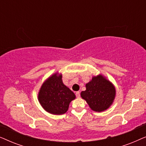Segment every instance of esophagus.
Segmentation results:
<instances>
[{"label": "esophagus", "mask_w": 146, "mask_h": 146, "mask_svg": "<svg viewBox=\"0 0 146 146\" xmlns=\"http://www.w3.org/2000/svg\"><path fill=\"white\" fill-rule=\"evenodd\" d=\"M76 96L77 98H80V92H76Z\"/></svg>", "instance_id": "1"}]
</instances>
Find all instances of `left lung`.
Listing matches in <instances>:
<instances>
[{
	"label": "left lung",
	"mask_w": 146,
	"mask_h": 146,
	"mask_svg": "<svg viewBox=\"0 0 146 146\" xmlns=\"http://www.w3.org/2000/svg\"><path fill=\"white\" fill-rule=\"evenodd\" d=\"M116 90L114 85L104 76H94L86 84V90L80 93L82 98L86 102L92 110L101 112L106 110L114 101Z\"/></svg>",
	"instance_id": "8db88e82"
}]
</instances>
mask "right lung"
Here are the masks:
<instances>
[{"label":"right lung","instance_id":"right-lung-1","mask_svg":"<svg viewBox=\"0 0 146 146\" xmlns=\"http://www.w3.org/2000/svg\"><path fill=\"white\" fill-rule=\"evenodd\" d=\"M62 74L58 72L50 76L38 93L40 104L47 112L62 115L68 111L70 103L76 98L74 93L64 84Z\"/></svg>","mask_w":146,"mask_h":146}]
</instances>
